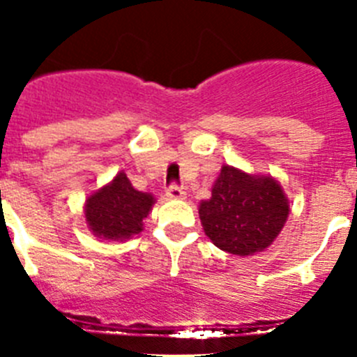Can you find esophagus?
I'll return each instance as SVG.
<instances>
[{
    "instance_id": "1",
    "label": "esophagus",
    "mask_w": 357,
    "mask_h": 357,
    "mask_svg": "<svg viewBox=\"0 0 357 357\" xmlns=\"http://www.w3.org/2000/svg\"><path fill=\"white\" fill-rule=\"evenodd\" d=\"M165 195H167V199H171V201H181V199L186 197L185 190L179 188V186H176V185L169 186V190L165 192Z\"/></svg>"
}]
</instances>
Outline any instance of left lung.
<instances>
[{"label": "left lung", "instance_id": "left-lung-1", "mask_svg": "<svg viewBox=\"0 0 357 357\" xmlns=\"http://www.w3.org/2000/svg\"><path fill=\"white\" fill-rule=\"evenodd\" d=\"M284 188L269 174H248L224 165L211 197L199 202V218L213 245L246 257L273 245L289 218Z\"/></svg>", "mask_w": 357, "mask_h": 357}]
</instances>
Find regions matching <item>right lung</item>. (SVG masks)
<instances>
[{
    "label": "right lung",
    "instance_id": "1",
    "mask_svg": "<svg viewBox=\"0 0 357 357\" xmlns=\"http://www.w3.org/2000/svg\"><path fill=\"white\" fill-rule=\"evenodd\" d=\"M156 199L132 186L123 171L93 192L84 202V218L93 236L103 241H126L144 231Z\"/></svg>",
    "mask_w": 357,
    "mask_h": 357
}]
</instances>
